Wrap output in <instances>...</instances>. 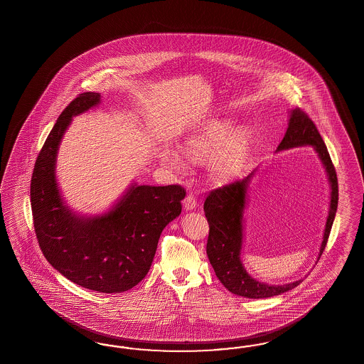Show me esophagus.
<instances>
[{
	"instance_id": "obj_1",
	"label": "esophagus",
	"mask_w": 364,
	"mask_h": 364,
	"mask_svg": "<svg viewBox=\"0 0 364 364\" xmlns=\"http://www.w3.org/2000/svg\"><path fill=\"white\" fill-rule=\"evenodd\" d=\"M183 204H184V207H186V210H195L196 205H198V201H196V198H195L192 193H189V195H187L186 198L183 200Z\"/></svg>"
}]
</instances>
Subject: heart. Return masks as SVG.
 <instances>
[{
	"label": "heart",
	"instance_id": "1",
	"mask_svg": "<svg viewBox=\"0 0 364 364\" xmlns=\"http://www.w3.org/2000/svg\"><path fill=\"white\" fill-rule=\"evenodd\" d=\"M188 160L200 163L207 158L208 176L215 183H225L236 176L250 152V133L237 129L228 119L207 122L189 134L183 143ZM164 163L172 168L180 166V157L173 152L164 154Z\"/></svg>",
	"mask_w": 364,
	"mask_h": 364
}]
</instances>
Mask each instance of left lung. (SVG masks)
<instances>
[{"label":"left lung","mask_w":364,"mask_h":364,"mask_svg":"<svg viewBox=\"0 0 364 364\" xmlns=\"http://www.w3.org/2000/svg\"><path fill=\"white\" fill-rule=\"evenodd\" d=\"M301 145L314 146L326 168L331 184L330 212L326 223L323 242L320 245V257L328 242L331 227L338 208V177L335 166L331 161L327 146L323 141L316 125L309 119L307 113L296 108L291 110L289 113L288 128L282 143L277 146V151ZM255 172L256 171L251 172L242 180H236L231 184L210 191V195L205 198L204 212L210 224L207 255L218 279L230 292L244 298H271L298 287L301 280L283 286L265 284L248 275L242 265L240 259L242 247V212L245 208L247 188Z\"/></svg>","instance_id":"obj_1"}]
</instances>
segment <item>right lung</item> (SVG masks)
<instances>
[{
  "label": "right lung",
  "mask_w": 364,
  "mask_h": 364,
  "mask_svg": "<svg viewBox=\"0 0 364 364\" xmlns=\"http://www.w3.org/2000/svg\"><path fill=\"white\" fill-rule=\"evenodd\" d=\"M100 99V93H81L60 114L34 164L31 203L36 236L52 267L78 286L114 294L148 274L161 232L181 212L186 189L133 184L109 212L96 218L77 216L66 207L55 183L58 145L72 117Z\"/></svg>",
  "instance_id": "1"
}]
</instances>
